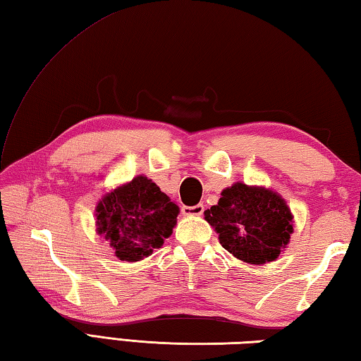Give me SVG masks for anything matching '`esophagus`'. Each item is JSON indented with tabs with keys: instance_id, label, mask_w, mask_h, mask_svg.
I'll return each mask as SVG.
<instances>
[{
	"instance_id": "obj_1",
	"label": "esophagus",
	"mask_w": 361,
	"mask_h": 361,
	"mask_svg": "<svg viewBox=\"0 0 361 361\" xmlns=\"http://www.w3.org/2000/svg\"><path fill=\"white\" fill-rule=\"evenodd\" d=\"M204 212V206L202 204H196L193 207H188V206H183L182 207V214L185 216H200Z\"/></svg>"
}]
</instances>
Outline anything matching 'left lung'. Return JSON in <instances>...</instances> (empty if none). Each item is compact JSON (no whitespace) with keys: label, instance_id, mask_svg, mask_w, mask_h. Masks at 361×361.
Returning <instances> with one entry per match:
<instances>
[{"label":"left lung","instance_id":"obj_1","mask_svg":"<svg viewBox=\"0 0 361 361\" xmlns=\"http://www.w3.org/2000/svg\"><path fill=\"white\" fill-rule=\"evenodd\" d=\"M224 250L247 264L276 261L294 233L286 200L271 188L235 182L224 188L219 204L204 212Z\"/></svg>","mask_w":361,"mask_h":361}]
</instances>
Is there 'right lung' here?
<instances>
[{
    "label": "right lung",
    "mask_w": 361,
    "mask_h": 361,
    "mask_svg": "<svg viewBox=\"0 0 361 361\" xmlns=\"http://www.w3.org/2000/svg\"><path fill=\"white\" fill-rule=\"evenodd\" d=\"M178 215V204L140 174L102 196L96 206V231L118 259L137 262L173 234Z\"/></svg>",
    "instance_id": "1"
}]
</instances>
